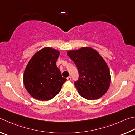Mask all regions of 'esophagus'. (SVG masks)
Segmentation results:
<instances>
[{
	"label": "esophagus",
	"instance_id": "1",
	"mask_svg": "<svg viewBox=\"0 0 135 135\" xmlns=\"http://www.w3.org/2000/svg\"><path fill=\"white\" fill-rule=\"evenodd\" d=\"M67 80L68 81H71V77L70 76H68V78H67Z\"/></svg>",
	"mask_w": 135,
	"mask_h": 135
}]
</instances>
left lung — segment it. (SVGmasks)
Returning a JSON list of instances; mask_svg holds the SVG:
<instances>
[{"label":"left lung","mask_w":135,"mask_h":135,"mask_svg":"<svg viewBox=\"0 0 135 135\" xmlns=\"http://www.w3.org/2000/svg\"><path fill=\"white\" fill-rule=\"evenodd\" d=\"M68 55L78 68L79 78L74 82L79 95L89 100L100 98L107 93L111 82L107 63L95 50L88 47L69 50Z\"/></svg>","instance_id":"obj_1"}]
</instances>
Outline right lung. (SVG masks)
<instances>
[{
	"label": "right lung",
	"mask_w": 135,
	"mask_h": 135,
	"mask_svg": "<svg viewBox=\"0 0 135 135\" xmlns=\"http://www.w3.org/2000/svg\"><path fill=\"white\" fill-rule=\"evenodd\" d=\"M60 52L45 47L30 59L23 74V84L28 93L40 101H48L59 93L66 80L56 66Z\"/></svg>",
	"instance_id": "1"
}]
</instances>
